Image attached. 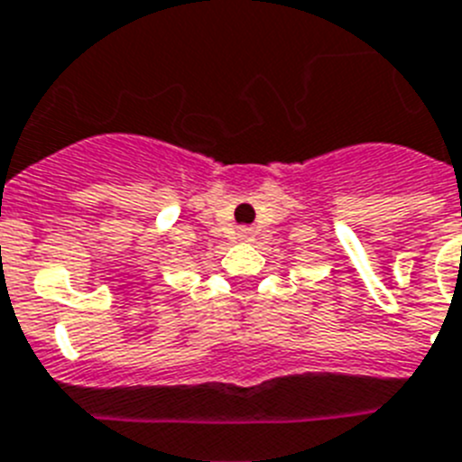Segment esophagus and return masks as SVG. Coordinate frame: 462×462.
<instances>
[{"label": "esophagus", "instance_id": "obj_1", "mask_svg": "<svg viewBox=\"0 0 462 462\" xmlns=\"http://www.w3.org/2000/svg\"><path fill=\"white\" fill-rule=\"evenodd\" d=\"M237 237L242 239V242H249V239H254V230H251L249 225H242L237 230Z\"/></svg>", "mask_w": 462, "mask_h": 462}]
</instances>
